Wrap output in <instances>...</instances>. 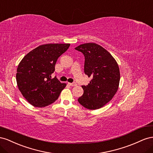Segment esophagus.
<instances>
[{"mask_svg":"<svg viewBox=\"0 0 153 153\" xmlns=\"http://www.w3.org/2000/svg\"><path fill=\"white\" fill-rule=\"evenodd\" d=\"M68 85L70 86H75L77 85L76 82H68Z\"/></svg>","mask_w":153,"mask_h":153,"instance_id":"obj_1","label":"esophagus"}]
</instances>
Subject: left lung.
I'll return each instance as SVG.
<instances>
[{
    "label": "left lung",
    "mask_w": 153,
    "mask_h": 153,
    "mask_svg": "<svg viewBox=\"0 0 153 153\" xmlns=\"http://www.w3.org/2000/svg\"><path fill=\"white\" fill-rule=\"evenodd\" d=\"M85 56L84 71L92 79L88 85H82L84 93L78 99L88 110H97L110 101L117 91L120 71L116 60L101 45L87 43L76 47Z\"/></svg>",
    "instance_id": "1"
}]
</instances>
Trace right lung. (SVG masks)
Listing matches in <instances>:
<instances>
[{
  "mask_svg": "<svg viewBox=\"0 0 153 153\" xmlns=\"http://www.w3.org/2000/svg\"><path fill=\"white\" fill-rule=\"evenodd\" d=\"M70 43H48L30 51L16 70L17 85L24 97L33 106L50 105L66 86L56 77L51 79L58 58L68 49Z\"/></svg>",
  "mask_w": 153,
  "mask_h": 153,
  "instance_id": "right-lung-1",
  "label": "right lung"
}]
</instances>
